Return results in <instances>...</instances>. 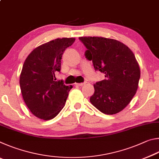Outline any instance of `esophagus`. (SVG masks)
Masks as SVG:
<instances>
[{
  "instance_id": "1",
  "label": "esophagus",
  "mask_w": 159,
  "mask_h": 159,
  "mask_svg": "<svg viewBox=\"0 0 159 159\" xmlns=\"http://www.w3.org/2000/svg\"><path fill=\"white\" fill-rule=\"evenodd\" d=\"M84 84L85 83H76V86H83Z\"/></svg>"
}]
</instances>
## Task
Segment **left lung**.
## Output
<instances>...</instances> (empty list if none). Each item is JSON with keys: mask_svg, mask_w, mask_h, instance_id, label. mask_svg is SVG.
Segmentation results:
<instances>
[{"mask_svg": "<svg viewBox=\"0 0 159 159\" xmlns=\"http://www.w3.org/2000/svg\"><path fill=\"white\" fill-rule=\"evenodd\" d=\"M79 39L87 48L86 58L92 60L95 69L105 76L94 84L90 102L105 114L121 111L135 95L140 78V69L133 51L115 39L98 36Z\"/></svg>", "mask_w": 159, "mask_h": 159, "instance_id": "8db88e82", "label": "left lung"}]
</instances>
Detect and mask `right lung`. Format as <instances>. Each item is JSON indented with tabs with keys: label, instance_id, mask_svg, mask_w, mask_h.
Wrapping results in <instances>:
<instances>
[{
	"label": "right lung",
	"instance_id": "add662e5",
	"mask_svg": "<svg viewBox=\"0 0 159 159\" xmlns=\"http://www.w3.org/2000/svg\"><path fill=\"white\" fill-rule=\"evenodd\" d=\"M75 38H62L42 44L28 55L20 76L21 93L26 105L35 116L52 119L65 105L72 85L56 80L60 71L64 51L74 43Z\"/></svg>",
	"mask_w": 159,
	"mask_h": 159
}]
</instances>
